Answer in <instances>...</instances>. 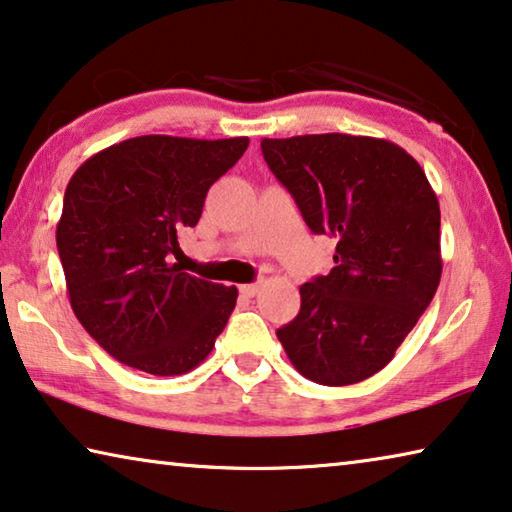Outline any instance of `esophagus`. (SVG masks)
<instances>
[{"label":"esophagus","instance_id":"34e87169","mask_svg":"<svg viewBox=\"0 0 512 512\" xmlns=\"http://www.w3.org/2000/svg\"><path fill=\"white\" fill-rule=\"evenodd\" d=\"M259 287H262V282H248V285H241L239 287V291L243 296H248V298H253V296H257V291H259Z\"/></svg>","mask_w":512,"mask_h":512}]
</instances>
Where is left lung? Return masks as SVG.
I'll return each instance as SVG.
<instances>
[{
	"mask_svg": "<svg viewBox=\"0 0 512 512\" xmlns=\"http://www.w3.org/2000/svg\"><path fill=\"white\" fill-rule=\"evenodd\" d=\"M262 154L307 227L337 239L335 266L300 287L280 344L314 383H360L387 367L440 285L435 191L408 152L371 136L264 139Z\"/></svg>",
	"mask_w": 512,
	"mask_h": 512,
	"instance_id": "1",
	"label": "left lung"
}]
</instances>
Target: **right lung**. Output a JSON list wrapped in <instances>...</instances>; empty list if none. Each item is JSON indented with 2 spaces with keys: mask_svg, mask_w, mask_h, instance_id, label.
Masks as SVG:
<instances>
[{
  "mask_svg": "<svg viewBox=\"0 0 512 512\" xmlns=\"http://www.w3.org/2000/svg\"><path fill=\"white\" fill-rule=\"evenodd\" d=\"M248 148L237 139L136 136L93 154L63 196L56 248L72 312L97 344L152 376H180L212 353L237 287L170 262L207 191Z\"/></svg>",
  "mask_w": 512,
  "mask_h": 512,
  "instance_id": "right-lung-1",
  "label": "right lung"
}]
</instances>
